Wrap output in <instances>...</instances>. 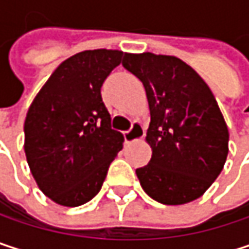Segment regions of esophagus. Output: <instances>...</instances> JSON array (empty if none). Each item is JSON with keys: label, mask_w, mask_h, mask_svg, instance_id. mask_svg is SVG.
<instances>
[{"label": "esophagus", "mask_w": 249, "mask_h": 249, "mask_svg": "<svg viewBox=\"0 0 249 249\" xmlns=\"http://www.w3.org/2000/svg\"><path fill=\"white\" fill-rule=\"evenodd\" d=\"M144 135H145L144 125L141 124V123H137V121L132 123V126H131L129 131H125L124 132V138L126 142H134L137 140H141Z\"/></svg>", "instance_id": "1"}]
</instances>
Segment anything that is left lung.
<instances>
[{
  "mask_svg": "<svg viewBox=\"0 0 249 249\" xmlns=\"http://www.w3.org/2000/svg\"><path fill=\"white\" fill-rule=\"evenodd\" d=\"M123 66L142 82L151 115L145 140L153 156L135 170L141 187L163 205L200 197L228 156L229 132L212 90L174 56L126 53Z\"/></svg>",
  "mask_w": 249,
  "mask_h": 249,
  "instance_id": "left-lung-1",
  "label": "left lung"
}]
</instances>
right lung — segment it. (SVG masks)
I'll use <instances>...</instances> for the list:
<instances>
[{
    "mask_svg": "<svg viewBox=\"0 0 249 249\" xmlns=\"http://www.w3.org/2000/svg\"><path fill=\"white\" fill-rule=\"evenodd\" d=\"M125 54L85 50L66 59L28 108L24 151L40 190L75 208L98 195L124 135L111 128L101 88Z\"/></svg>",
    "mask_w": 249,
    "mask_h": 249,
    "instance_id": "obj_1",
    "label": "right lung"
}]
</instances>
